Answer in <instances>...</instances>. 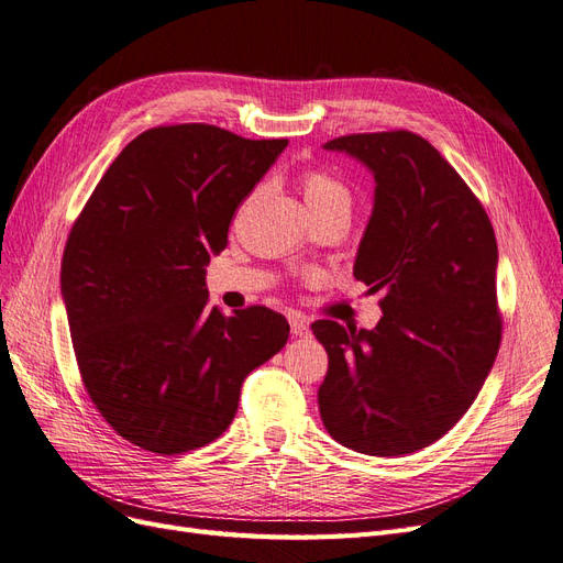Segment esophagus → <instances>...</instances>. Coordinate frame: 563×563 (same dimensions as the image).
<instances>
[{"label": "esophagus", "instance_id": "obj_1", "mask_svg": "<svg viewBox=\"0 0 563 563\" xmlns=\"http://www.w3.org/2000/svg\"><path fill=\"white\" fill-rule=\"evenodd\" d=\"M288 323H291V333H294L296 338H305V335L310 333L308 321H305V317H302V314H298V312H291V314H288Z\"/></svg>", "mask_w": 563, "mask_h": 563}]
</instances>
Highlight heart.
I'll use <instances>...</instances> for the list:
<instances>
[{
    "instance_id": "heart-1",
    "label": "heart",
    "mask_w": 563,
    "mask_h": 563,
    "mask_svg": "<svg viewBox=\"0 0 563 563\" xmlns=\"http://www.w3.org/2000/svg\"><path fill=\"white\" fill-rule=\"evenodd\" d=\"M302 199L308 211L340 209L350 213L352 207L350 187L327 172H308L302 176Z\"/></svg>"
}]
</instances>
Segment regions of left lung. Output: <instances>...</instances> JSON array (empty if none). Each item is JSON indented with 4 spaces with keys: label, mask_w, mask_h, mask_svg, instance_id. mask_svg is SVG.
<instances>
[{
    "label": "left lung",
    "mask_w": 563,
    "mask_h": 563,
    "mask_svg": "<svg viewBox=\"0 0 563 563\" xmlns=\"http://www.w3.org/2000/svg\"><path fill=\"white\" fill-rule=\"evenodd\" d=\"M323 150L376 180L354 277L383 291V317L371 331L312 323L329 352L319 413L352 451L406 455L467 413L496 362V234L455 168L411 131L343 135Z\"/></svg>",
    "instance_id": "8db88e82"
}]
</instances>
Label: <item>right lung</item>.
I'll use <instances>...</instances> for the list:
<instances>
[{
	"label": "right lung",
	"instance_id": "1",
	"mask_svg": "<svg viewBox=\"0 0 563 563\" xmlns=\"http://www.w3.org/2000/svg\"><path fill=\"white\" fill-rule=\"evenodd\" d=\"M288 145L209 124L133 139L65 244L60 294L81 380L112 430L152 453L223 434L242 383L288 340L279 312L209 308L207 265Z\"/></svg>",
	"mask_w": 563,
	"mask_h": 563
}]
</instances>
